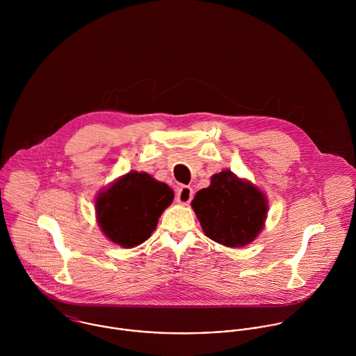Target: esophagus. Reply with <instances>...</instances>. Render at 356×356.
I'll return each instance as SVG.
<instances>
[{
    "label": "esophagus",
    "instance_id": "34e87169",
    "mask_svg": "<svg viewBox=\"0 0 356 356\" xmlns=\"http://www.w3.org/2000/svg\"><path fill=\"white\" fill-rule=\"evenodd\" d=\"M193 199V189L191 186H181L177 192V203L184 204V205H188V204L192 202Z\"/></svg>",
    "mask_w": 356,
    "mask_h": 356
}]
</instances>
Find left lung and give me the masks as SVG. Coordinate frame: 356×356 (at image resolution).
<instances>
[{
  "mask_svg": "<svg viewBox=\"0 0 356 356\" xmlns=\"http://www.w3.org/2000/svg\"><path fill=\"white\" fill-rule=\"evenodd\" d=\"M192 207L205 236L230 248L252 243L268 211L264 193L229 170L213 174L211 185L196 193Z\"/></svg>",
  "mask_w": 356,
  "mask_h": 356,
  "instance_id": "left-lung-1",
  "label": "left lung"
}]
</instances>
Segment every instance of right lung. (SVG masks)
<instances>
[{"label": "right lung", "instance_id": "add662e5", "mask_svg": "<svg viewBox=\"0 0 356 356\" xmlns=\"http://www.w3.org/2000/svg\"><path fill=\"white\" fill-rule=\"evenodd\" d=\"M168 185L147 172L130 171L116 179L96 199V215L102 233L123 248L148 240L163 211L172 203Z\"/></svg>", "mask_w": 356, "mask_h": 356}]
</instances>
